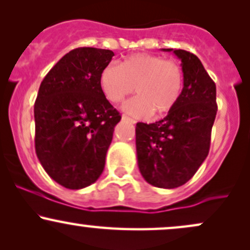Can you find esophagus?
I'll list each match as a JSON object with an SVG mask.
<instances>
[{"label":"esophagus","instance_id":"obj_1","mask_svg":"<svg viewBox=\"0 0 250 250\" xmlns=\"http://www.w3.org/2000/svg\"><path fill=\"white\" fill-rule=\"evenodd\" d=\"M122 120H123V121H128V122H130V123H135V122H136L134 119H131V117H129V116H127V115H123V116H122Z\"/></svg>","mask_w":250,"mask_h":250}]
</instances>
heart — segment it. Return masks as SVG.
Masks as SVG:
<instances>
[{
  "label": "heart",
  "mask_w": 250,
  "mask_h": 250,
  "mask_svg": "<svg viewBox=\"0 0 250 250\" xmlns=\"http://www.w3.org/2000/svg\"><path fill=\"white\" fill-rule=\"evenodd\" d=\"M99 85L108 101L119 104L125 96H136L123 104L122 109L140 119L162 116L173 109L182 95L184 77L182 67L173 60L159 56L137 53L129 56L120 65L102 68Z\"/></svg>",
  "instance_id": "heart-1"
}]
</instances>
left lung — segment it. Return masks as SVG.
<instances>
[{
    "mask_svg": "<svg viewBox=\"0 0 250 250\" xmlns=\"http://www.w3.org/2000/svg\"><path fill=\"white\" fill-rule=\"evenodd\" d=\"M173 51L182 60L184 87L178 102L161 121L138 122L136 151L138 169L149 184L174 188L188 182L211 146L216 110V87L193 53Z\"/></svg>",
    "mask_w": 250,
    "mask_h": 250,
    "instance_id": "8db88e82",
    "label": "left lung"
}]
</instances>
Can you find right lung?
<instances>
[{"instance_id": "add662e5", "label": "right lung", "mask_w": 250, "mask_h": 250, "mask_svg": "<svg viewBox=\"0 0 250 250\" xmlns=\"http://www.w3.org/2000/svg\"><path fill=\"white\" fill-rule=\"evenodd\" d=\"M110 50L78 47L51 68L35 102V149L55 182L79 190L98 180L121 115L99 85Z\"/></svg>"}]
</instances>
